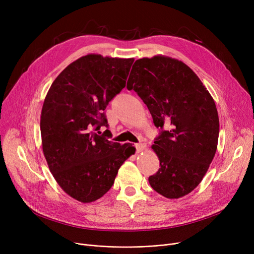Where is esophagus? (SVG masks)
Wrapping results in <instances>:
<instances>
[{"label":"esophagus","instance_id":"obj_1","mask_svg":"<svg viewBox=\"0 0 254 254\" xmlns=\"http://www.w3.org/2000/svg\"><path fill=\"white\" fill-rule=\"evenodd\" d=\"M135 147H136L137 152H141V151L144 149L145 145H144L143 143H137V144H135Z\"/></svg>","mask_w":254,"mask_h":254}]
</instances>
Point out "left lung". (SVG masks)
I'll return each mask as SVG.
<instances>
[{"mask_svg": "<svg viewBox=\"0 0 254 254\" xmlns=\"http://www.w3.org/2000/svg\"><path fill=\"white\" fill-rule=\"evenodd\" d=\"M127 88L134 89L159 128L152 149L159 168L148 178L168 198L192 191L217 149L219 118L214 100L184 63L168 57L140 59L132 64Z\"/></svg>", "mask_w": 254, "mask_h": 254, "instance_id": "left-lung-1", "label": "left lung"}]
</instances>
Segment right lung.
I'll return each mask as SVG.
<instances>
[{"label":"right lung","instance_id":"1","mask_svg":"<svg viewBox=\"0 0 254 254\" xmlns=\"http://www.w3.org/2000/svg\"><path fill=\"white\" fill-rule=\"evenodd\" d=\"M132 63L87 55L66 66L47 92L40 120L44 156L63 190L81 203L108 191L120 166L135 153L130 143L97 132L108 127L104 111L125 88Z\"/></svg>","mask_w":254,"mask_h":254}]
</instances>
